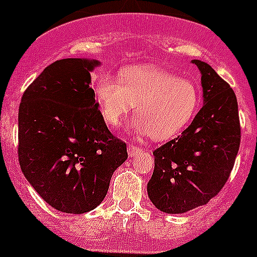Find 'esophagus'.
<instances>
[{"label":"esophagus","instance_id":"esophagus-1","mask_svg":"<svg viewBox=\"0 0 257 257\" xmlns=\"http://www.w3.org/2000/svg\"><path fill=\"white\" fill-rule=\"evenodd\" d=\"M142 152V149L135 147V145H128L127 147V153H128V157H135Z\"/></svg>","mask_w":257,"mask_h":257}]
</instances>
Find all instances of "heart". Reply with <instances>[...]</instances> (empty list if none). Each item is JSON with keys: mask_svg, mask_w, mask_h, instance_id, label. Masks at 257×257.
<instances>
[{"mask_svg": "<svg viewBox=\"0 0 257 257\" xmlns=\"http://www.w3.org/2000/svg\"><path fill=\"white\" fill-rule=\"evenodd\" d=\"M95 94L108 126H119L136 105L131 130L156 140L178 135L199 106L198 88L192 81L148 65L122 70L121 81L103 77L95 87Z\"/></svg>", "mask_w": 257, "mask_h": 257, "instance_id": "b5f03b06", "label": "heart"}]
</instances>
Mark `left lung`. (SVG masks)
I'll return each mask as SVG.
<instances>
[{
  "label": "left lung",
  "mask_w": 257,
  "mask_h": 257,
  "mask_svg": "<svg viewBox=\"0 0 257 257\" xmlns=\"http://www.w3.org/2000/svg\"><path fill=\"white\" fill-rule=\"evenodd\" d=\"M203 106L180 136L153 152L154 171L147 185L154 206L184 213L206 205L228 180L240 143L238 103L230 86L202 60Z\"/></svg>",
  "instance_id": "1"
}]
</instances>
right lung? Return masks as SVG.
<instances>
[{
	"label": "right lung",
	"mask_w": 257,
	"mask_h": 257,
	"mask_svg": "<svg viewBox=\"0 0 257 257\" xmlns=\"http://www.w3.org/2000/svg\"><path fill=\"white\" fill-rule=\"evenodd\" d=\"M101 63L69 58L52 63L29 85L19 106V163L46 203L85 213L105 198L126 144L108 130L91 88Z\"/></svg>",
	"instance_id": "1"
}]
</instances>
